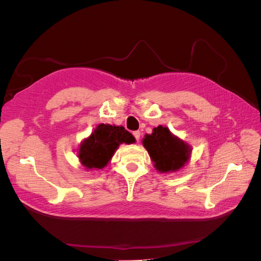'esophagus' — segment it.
Instances as JSON below:
<instances>
[{"instance_id":"34e87169","label":"esophagus","mask_w":261,"mask_h":261,"mask_svg":"<svg viewBox=\"0 0 261 261\" xmlns=\"http://www.w3.org/2000/svg\"><path fill=\"white\" fill-rule=\"evenodd\" d=\"M133 135H134V137L136 138V140H137V141H139V139H140V132H139V130L134 132V133H133Z\"/></svg>"}]
</instances>
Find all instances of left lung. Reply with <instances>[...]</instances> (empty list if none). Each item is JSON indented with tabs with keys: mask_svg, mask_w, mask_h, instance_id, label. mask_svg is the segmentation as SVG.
<instances>
[{
	"mask_svg": "<svg viewBox=\"0 0 261 261\" xmlns=\"http://www.w3.org/2000/svg\"><path fill=\"white\" fill-rule=\"evenodd\" d=\"M143 145L159 173H172L180 170L192 154L191 146L161 125L154 127L152 134H146Z\"/></svg>",
	"mask_w": 261,
	"mask_h": 261,
	"instance_id": "1",
	"label": "left lung"
}]
</instances>
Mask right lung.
<instances>
[{"label":"right lung","mask_w":261,"mask_h":261,"mask_svg":"<svg viewBox=\"0 0 261 261\" xmlns=\"http://www.w3.org/2000/svg\"><path fill=\"white\" fill-rule=\"evenodd\" d=\"M136 139L123 126L99 124L77 150V156L86 170H101L111 161L121 144H134Z\"/></svg>","instance_id":"right-lung-1"}]
</instances>
